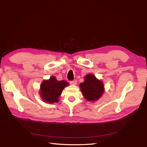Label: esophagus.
I'll use <instances>...</instances> for the list:
<instances>
[{"mask_svg": "<svg viewBox=\"0 0 147 147\" xmlns=\"http://www.w3.org/2000/svg\"><path fill=\"white\" fill-rule=\"evenodd\" d=\"M70 84L72 85H76L77 84V80H73V81H71Z\"/></svg>", "mask_w": 147, "mask_h": 147, "instance_id": "obj_1", "label": "esophagus"}]
</instances>
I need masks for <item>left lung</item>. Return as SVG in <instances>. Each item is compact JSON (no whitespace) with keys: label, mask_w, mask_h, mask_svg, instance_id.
Wrapping results in <instances>:
<instances>
[{"label":"left lung","mask_w":147,"mask_h":147,"mask_svg":"<svg viewBox=\"0 0 147 147\" xmlns=\"http://www.w3.org/2000/svg\"><path fill=\"white\" fill-rule=\"evenodd\" d=\"M84 80V82L80 84L83 96L89 102L97 100L104 93V84L92 74H87Z\"/></svg>","instance_id":"obj_1"}]
</instances>
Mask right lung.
Wrapping results in <instances>:
<instances>
[{"instance_id": "right-lung-1", "label": "right lung", "mask_w": 147, "mask_h": 147, "mask_svg": "<svg viewBox=\"0 0 147 147\" xmlns=\"http://www.w3.org/2000/svg\"><path fill=\"white\" fill-rule=\"evenodd\" d=\"M69 86L66 81H58L55 76H51L48 80H44L40 85V95L43 101L49 104L58 102L65 86Z\"/></svg>"}]
</instances>
